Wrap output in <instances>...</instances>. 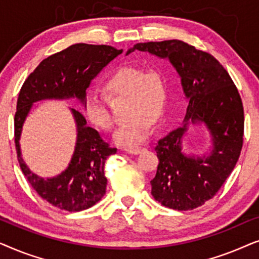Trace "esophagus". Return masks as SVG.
<instances>
[{
    "label": "esophagus",
    "instance_id": "34e87169",
    "mask_svg": "<svg viewBox=\"0 0 259 259\" xmlns=\"http://www.w3.org/2000/svg\"><path fill=\"white\" fill-rule=\"evenodd\" d=\"M143 147H131V148H125L126 153L128 154H139L141 151H143Z\"/></svg>",
    "mask_w": 259,
    "mask_h": 259
}]
</instances>
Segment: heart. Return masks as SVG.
Listing matches in <instances>:
<instances>
[{
    "instance_id": "1",
    "label": "heart",
    "mask_w": 259,
    "mask_h": 259,
    "mask_svg": "<svg viewBox=\"0 0 259 259\" xmlns=\"http://www.w3.org/2000/svg\"><path fill=\"white\" fill-rule=\"evenodd\" d=\"M102 91L109 100L126 98L128 121L114 134L120 146H136L150 136L153 122L165 112L167 100V81L157 68L127 65L116 68L102 81ZM83 114L92 125L101 131H111L114 119L105 99L87 94L83 100Z\"/></svg>"
}]
</instances>
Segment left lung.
I'll use <instances>...</instances> for the list:
<instances>
[{
  "instance_id": "left-lung-1",
  "label": "left lung",
  "mask_w": 259,
  "mask_h": 259,
  "mask_svg": "<svg viewBox=\"0 0 259 259\" xmlns=\"http://www.w3.org/2000/svg\"><path fill=\"white\" fill-rule=\"evenodd\" d=\"M134 51L168 59L182 77L189 99L184 125L155 144L159 164L151 180V193L166 207L193 210L214 197L238 161L244 136L242 99L218 60L186 42L137 44L127 54ZM197 121L203 122L212 136L214 148L207 157H190L181 151L187 126Z\"/></svg>"
}]
</instances>
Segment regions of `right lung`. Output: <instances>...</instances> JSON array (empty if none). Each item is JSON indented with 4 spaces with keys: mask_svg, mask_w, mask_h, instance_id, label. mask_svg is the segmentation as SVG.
Returning a JSON list of instances; mask_svg holds the SVG:
<instances>
[{
    "mask_svg": "<svg viewBox=\"0 0 259 259\" xmlns=\"http://www.w3.org/2000/svg\"><path fill=\"white\" fill-rule=\"evenodd\" d=\"M121 53L122 49L111 46L73 45L42 60L21 87L14 118L17 160L35 192L53 206L77 212L97 204L107 185L105 161L116 153V148L109 146L97 130L87 126L84 116L72 108L77 131L72 160L61 175L40 178L29 171L21 157L19 140L26 116L34 102L44 99L76 98L83 104L91 81Z\"/></svg>",
    "mask_w": 259,
    "mask_h": 259,
    "instance_id": "right-lung-1",
    "label": "right lung"
}]
</instances>
